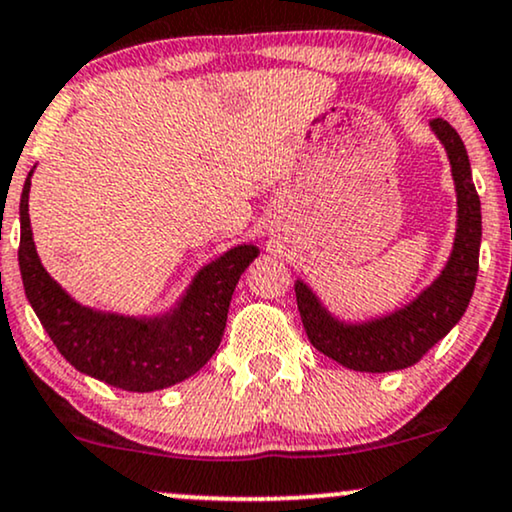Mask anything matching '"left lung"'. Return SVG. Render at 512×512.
I'll list each match as a JSON object with an SVG mask.
<instances>
[{
	"label": "left lung",
	"mask_w": 512,
	"mask_h": 512,
	"mask_svg": "<svg viewBox=\"0 0 512 512\" xmlns=\"http://www.w3.org/2000/svg\"><path fill=\"white\" fill-rule=\"evenodd\" d=\"M432 130L449 151L458 192L456 244L434 285L401 311L365 325L337 323L304 282H296L294 287L301 323L311 344L349 370L391 372L415 365L463 318L475 292L482 213H479V194L472 182L468 151L458 132L441 118H434Z\"/></svg>",
	"instance_id": "left-lung-1"
}]
</instances>
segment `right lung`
Returning a JSON list of instances; mask_svg holds the SVG:
<instances>
[{
  "mask_svg": "<svg viewBox=\"0 0 512 512\" xmlns=\"http://www.w3.org/2000/svg\"><path fill=\"white\" fill-rule=\"evenodd\" d=\"M30 175L21 194L18 266L25 296L61 356L75 370L125 391L170 387L204 368L223 339L232 292L258 256L256 246H235L201 270L170 318L132 320L92 311L75 304L37 258L28 218Z\"/></svg>",
  "mask_w": 512,
  "mask_h": 512,
  "instance_id": "1",
  "label": "right lung"
}]
</instances>
